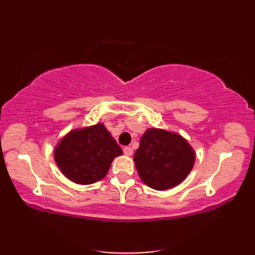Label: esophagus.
<instances>
[{"mask_svg": "<svg viewBox=\"0 0 255 255\" xmlns=\"http://www.w3.org/2000/svg\"><path fill=\"white\" fill-rule=\"evenodd\" d=\"M123 151H124V154L127 155V156H131L133 154V149H132L131 147H124Z\"/></svg>", "mask_w": 255, "mask_h": 255, "instance_id": "obj_1", "label": "esophagus"}]
</instances>
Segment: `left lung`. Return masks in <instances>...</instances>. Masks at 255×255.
Segmentation results:
<instances>
[{"label":"left lung","instance_id":"8db88e82","mask_svg":"<svg viewBox=\"0 0 255 255\" xmlns=\"http://www.w3.org/2000/svg\"><path fill=\"white\" fill-rule=\"evenodd\" d=\"M195 158L193 147L178 133L147 128L133 160L143 183L155 190H166L188 177Z\"/></svg>","mask_w":255,"mask_h":255}]
</instances>
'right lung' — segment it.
<instances>
[{"mask_svg":"<svg viewBox=\"0 0 255 255\" xmlns=\"http://www.w3.org/2000/svg\"><path fill=\"white\" fill-rule=\"evenodd\" d=\"M123 154L103 123L74 128L59 140L53 156L61 173L78 185L104 179L113 160Z\"/></svg>","mask_w":255,"mask_h":255,"instance_id":"obj_1","label":"right lung"}]
</instances>
